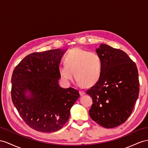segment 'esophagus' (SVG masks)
<instances>
[{
  "instance_id": "1",
  "label": "esophagus",
  "mask_w": 148,
  "mask_h": 148,
  "mask_svg": "<svg viewBox=\"0 0 148 148\" xmlns=\"http://www.w3.org/2000/svg\"><path fill=\"white\" fill-rule=\"evenodd\" d=\"M79 94H80L81 96H83L85 94V92L84 91H83V90H79Z\"/></svg>"
}]
</instances>
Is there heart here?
Masks as SVG:
<instances>
[{
  "instance_id": "heart-1",
  "label": "heart",
  "mask_w": 148,
  "mask_h": 148,
  "mask_svg": "<svg viewBox=\"0 0 148 148\" xmlns=\"http://www.w3.org/2000/svg\"><path fill=\"white\" fill-rule=\"evenodd\" d=\"M64 62L59 67V74L65 83H69L75 77L86 86H93L99 80L102 73V60L96 53L74 48L67 52Z\"/></svg>"
}]
</instances>
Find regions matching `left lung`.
I'll return each mask as SVG.
<instances>
[{
	"label": "left lung",
	"mask_w": 148,
	"mask_h": 148,
	"mask_svg": "<svg viewBox=\"0 0 148 148\" xmlns=\"http://www.w3.org/2000/svg\"><path fill=\"white\" fill-rule=\"evenodd\" d=\"M102 60L99 80L86 93L92 97L91 119L106 128H113L131 114L139 92L136 64L126 52L101 44L96 49Z\"/></svg>",
	"instance_id": "left-lung-1"
}]
</instances>
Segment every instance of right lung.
Returning a JSON list of instances; mask_svg holds the SVG:
<instances>
[{"label": "right lung", "instance_id": "obj_1", "mask_svg": "<svg viewBox=\"0 0 148 148\" xmlns=\"http://www.w3.org/2000/svg\"><path fill=\"white\" fill-rule=\"evenodd\" d=\"M66 51L32 53L13 71V104L25 123L37 131L52 132L61 129L79 97L77 90L59 84V65Z\"/></svg>", "mask_w": 148, "mask_h": 148}]
</instances>
